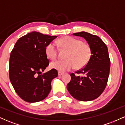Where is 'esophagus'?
Wrapping results in <instances>:
<instances>
[{
	"label": "esophagus",
	"mask_w": 125,
	"mask_h": 125,
	"mask_svg": "<svg viewBox=\"0 0 125 125\" xmlns=\"http://www.w3.org/2000/svg\"><path fill=\"white\" fill-rule=\"evenodd\" d=\"M63 74H64L63 72H60V71L58 72V75H59V76L63 75Z\"/></svg>",
	"instance_id": "34e87169"
}]
</instances>
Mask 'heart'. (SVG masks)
<instances>
[{
  "instance_id": "1",
  "label": "heart",
  "mask_w": 125,
  "mask_h": 125,
  "mask_svg": "<svg viewBox=\"0 0 125 125\" xmlns=\"http://www.w3.org/2000/svg\"><path fill=\"white\" fill-rule=\"evenodd\" d=\"M58 44L62 49L67 50L66 60H58L51 63L52 68L60 72H66L76 68H83L88 63L91 58V46L79 39L72 36L63 37L58 41ZM46 54L50 59L57 58L58 50L56 44L49 43L45 49Z\"/></svg>"
}]
</instances>
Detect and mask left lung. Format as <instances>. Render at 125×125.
I'll list each match as a JSON object with an SVG mask.
<instances>
[{
  "instance_id": "8db88e82",
  "label": "left lung",
  "mask_w": 125,
  "mask_h": 125,
  "mask_svg": "<svg viewBox=\"0 0 125 125\" xmlns=\"http://www.w3.org/2000/svg\"><path fill=\"white\" fill-rule=\"evenodd\" d=\"M73 35L85 39L91 46L92 54L85 66L71 74V81L67 89L76 99L90 101L100 96L106 87L110 67L108 50L106 44L96 35L85 31Z\"/></svg>"
}]
</instances>
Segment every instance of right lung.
<instances>
[{
	"label": "right lung",
	"instance_id": "add662e5",
	"mask_svg": "<svg viewBox=\"0 0 125 125\" xmlns=\"http://www.w3.org/2000/svg\"><path fill=\"white\" fill-rule=\"evenodd\" d=\"M57 36L32 31L19 39L10 53L9 78L18 96L29 103L48 96L51 82L58 75L54 69L42 74L49 64L46 46Z\"/></svg>",
	"mask_w": 125,
	"mask_h": 125
}]
</instances>
